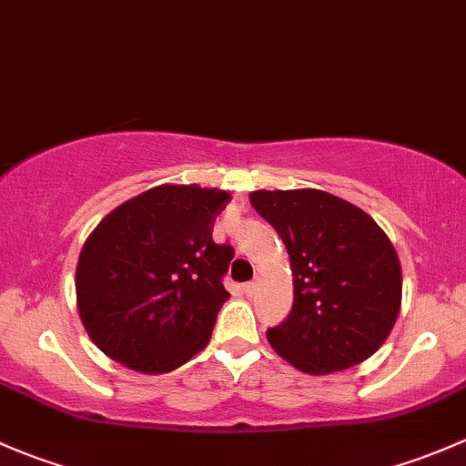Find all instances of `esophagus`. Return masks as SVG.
Returning <instances> with one entry per match:
<instances>
[{
    "label": "esophagus",
    "instance_id": "1",
    "mask_svg": "<svg viewBox=\"0 0 466 466\" xmlns=\"http://www.w3.org/2000/svg\"><path fill=\"white\" fill-rule=\"evenodd\" d=\"M258 287H260V278H256V280L247 282V285H244V294L253 296V294H256V291H258Z\"/></svg>",
    "mask_w": 466,
    "mask_h": 466
}]
</instances>
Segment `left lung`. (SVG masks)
<instances>
[{
  "label": "left lung",
  "mask_w": 466,
  "mask_h": 466,
  "mask_svg": "<svg viewBox=\"0 0 466 466\" xmlns=\"http://www.w3.org/2000/svg\"><path fill=\"white\" fill-rule=\"evenodd\" d=\"M248 199L280 235L294 276L291 314L267 332L271 348L307 375L372 357L401 309V265L383 228L325 190H253Z\"/></svg>",
  "instance_id": "8db88e82"
}]
</instances>
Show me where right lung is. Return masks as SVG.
<instances>
[{
	"label": "right lung",
	"instance_id": "add662e5",
	"mask_svg": "<svg viewBox=\"0 0 466 466\" xmlns=\"http://www.w3.org/2000/svg\"><path fill=\"white\" fill-rule=\"evenodd\" d=\"M231 195L161 184L105 215L76 267V305L100 352L129 370L163 375L206 348L233 260L213 242Z\"/></svg>",
	"mask_w": 466,
	"mask_h": 466
}]
</instances>
